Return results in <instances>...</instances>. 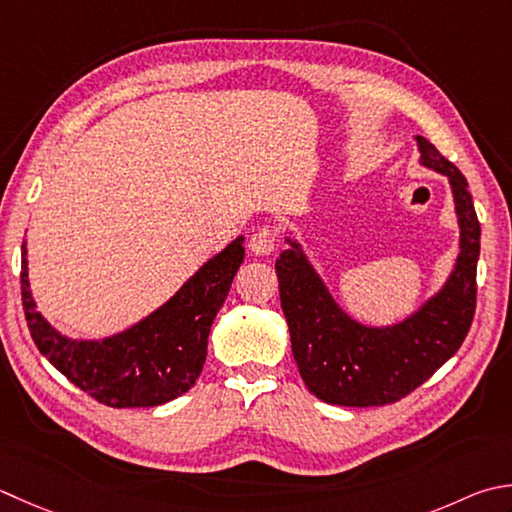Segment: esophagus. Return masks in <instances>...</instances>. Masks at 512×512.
<instances>
[{
	"label": "esophagus",
	"instance_id": "obj_1",
	"mask_svg": "<svg viewBox=\"0 0 512 512\" xmlns=\"http://www.w3.org/2000/svg\"><path fill=\"white\" fill-rule=\"evenodd\" d=\"M275 246H277V237H275L273 230H268V228L257 230V233L250 237V242H248V248L253 250V253L259 255V257L273 255Z\"/></svg>",
	"mask_w": 512,
	"mask_h": 512
}]
</instances>
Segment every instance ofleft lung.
<instances>
[{
    "label": "left lung",
    "instance_id": "8db88e82",
    "mask_svg": "<svg viewBox=\"0 0 512 512\" xmlns=\"http://www.w3.org/2000/svg\"><path fill=\"white\" fill-rule=\"evenodd\" d=\"M415 142L419 166L448 179L459 226V253L437 293L395 324L370 326L339 306L293 230L275 262L299 375L326 404L366 408L406 397L457 353L473 322L482 235L473 195L466 177L426 137Z\"/></svg>",
    "mask_w": 512,
    "mask_h": 512
}]
</instances>
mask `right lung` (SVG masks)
<instances>
[{
	"mask_svg": "<svg viewBox=\"0 0 512 512\" xmlns=\"http://www.w3.org/2000/svg\"><path fill=\"white\" fill-rule=\"evenodd\" d=\"M244 262L239 235L199 266L153 313L102 339H75L37 310L22 244V302L35 344L59 373L97 402L113 408H150L193 388L206 362L208 333Z\"/></svg>",
	"mask_w": 512,
	"mask_h": 512,
	"instance_id": "obj_1",
	"label": "right lung"
}]
</instances>
